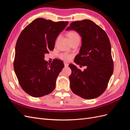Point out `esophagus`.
I'll return each instance as SVG.
<instances>
[{"instance_id":"obj_1","label":"esophagus","mask_w":130,"mask_h":130,"mask_svg":"<svg viewBox=\"0 0 130 130\" xmlns=\"http://www.w3.org/2000/svg\"><path fill=\"white\" fill-rule=\"evenodd\" d=\"M64 66L66 67H67L68 66V64L67 63H66V62H64Z\"/></svg>"}]
</instances>
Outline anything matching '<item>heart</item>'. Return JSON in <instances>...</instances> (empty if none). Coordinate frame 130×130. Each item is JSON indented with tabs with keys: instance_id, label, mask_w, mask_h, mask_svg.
Listing matches in <instances>:
<instances>
[{
	"instance_id": "heart-1",
	"label": "heart",
	"mask_w": 130,
	"mask_h": 130,
	"mask_svg": "<svg viewBox=\"0 0 130 130\" xmlns=\"http://www.w3.org/2000/svg\"><path fill=\"white\" fill-rule=\"evenodd\" d=\"M67 37L69 38V40L70 42V43H73L74 42L76 41H80V36L79 34L76 31L74 30H71L69 31L67 33ZM58 38H57L56 42L57 41ZM59 58L61 60L64 61H69L72 57V55L70 54H68L67 53H61L59 55Z\"/></svg>"
}]
</instances>
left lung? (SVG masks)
Returning a JSON list of instances; mask_svg holds the SVG:
<instances>
[{"mask_svg": "<svg viewBox=\"0 0 130 130\" xmlns=\"http://www.w3.org/2000/svg\"><path fill=\"white\" fill-rule=\"evenodd\" d=\"M74 30L82 37L80 53L74 62L87 68L82 72L76 66L69 65L72 92L84 99H92L100 96L107 88L113 72L111 43L105 31L88 19L75 21L66 29Z\"/></svg>", "mask_w": 130, "mask_h": 130, "instance_id": "obj_1", "label": "left lung"}]
</instances>
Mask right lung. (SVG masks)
Listing matches in <instances>:
<instances>
[{"mask_svg":"<svg viewBox=\"0 0 130 130\" xmlns=\"http://www.w3.org/2000/svg\"><path fill=\"white\" fill-rule=\"evenodd\" d=\"M68 22H54L36 19L23 30L15 45L14 70L23 90L35 98L52 93L64 64L55 59L51 63L44 61V54L54 48L55 40Z\"/></svg>","mask_w":130,"mask_h":130,"instance_id":"1","label":"right lung"}]
</instances>
